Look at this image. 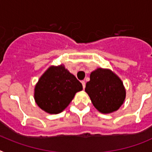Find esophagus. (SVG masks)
<instances>
[{"instance_id":"obj_1","label":"esophagus","mask_w":152,"mask_h":152,"mask_svg":"<svg viewBox=\"0 0 152 152\" xmlns=\"http://www.w3.org/2000/svg\"><path fill=\"white\" fill-rule=\"evenodd\" d=\"M82 85H83V89H85V87H86V83L85 81H82Z\"/></svg>"}]
</instances>
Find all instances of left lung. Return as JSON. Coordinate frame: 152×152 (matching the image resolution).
<instances>
[{
	"instance_id": "obj_1",
	"label": "left lung",
	"mask_w": 152,
	"mask_h": 152,
	"mask_svg": "<svg viewBox=\"0 0 152 152\" xmlns=\"http://www.w3.org/2000/svg\"><path fill=\"white\" fill-rule=\"evenodd\" d=\"M85 91L96 109L104 114L117 111L125 99L123 83L113 71L98 68L91 72Z\"/></svg>"
}]
</instances>
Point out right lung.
<instances>
[{
    "label": "right lung",
    "instance_id": "obj_1",
    "mask_svg": "<svg viewBox=\"0 0 152 152\" xmlns=\"http://www.w3.org/2000/svg\"><path fill=\"white\" fill-rule=\"evenodd\" d=\"M82 89L81 83L64 66H52L39 78L34 89V99L46 113L58 114Z\"/></svg>",
    "mask_w": 152,
    "mask_h": 152
}]
</instances>
